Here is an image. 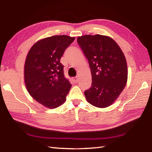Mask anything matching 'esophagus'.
I'll return each mask as SVG.
<instances>
[{"label":"esophagus","mask_w":152,"mask_h":152,"mask_svg":"<svg viewBox=\"0 0 152 152\" xmlns=\"http://www.w3.org/2000/svg\"><path fill=\"white\" fill-rule=\"evenodd\" d=\"M72 80H73V82H74V83H77L78 81H79V78H78L77 77H73Z\"/></svg>","instance_id":"esophagus-1"}]
</instances>
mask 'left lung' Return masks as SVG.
I'll return each instance as SVG.
<instances>
[{"instance_id":"obj_1","label":"left lung","mask_w":152,"mask_h":152,"mask_svg":"<svg viewBox=\"0 0 152 152\" xmlns=\"http://www.w3.org/2000/svg\"><path fill=\"white\" fill-rule=\"evenodd\" d=\"M77 43L89 62L92 84L84 91L87 102L98 108L111 105L125 87L127 66L125 56L115 41L108 36L86 35Z\"/></svg>"}]
</instances>
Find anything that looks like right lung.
<instances>
[{
	"mask_svg": "<svg viewBox=\"0 0 152 152\" xmlns=\"http://www.w3.org/2000/svg\"><path fill=\"white\" fill-rule=\"evenodd\" d=\"M75 40L67 35H54L40 40L31 47L25 64L27 90L37 102L49 108L65 103L72 85L64 76L60 59Z\"/></svg>",
	"mask_w": 152,
	"mask_h": 152,
	"instance_id": "obj_1",
	"label": "right lung"
}]
</instances>
